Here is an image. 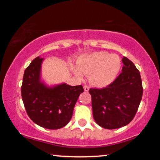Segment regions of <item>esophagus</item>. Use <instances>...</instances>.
I'll return each mask as SVG.
<instances>
[{"label":"esophagus","mask_w":160,"mask_h":160,"mask_svg":"<svg viewBox=\"0 0 160 160\" xmlns=\"http://www.w3.org/2000/svg\"><path fill=\"white\" fill-rule=\"evenodd\" d=\"M84 89L85 92H88L89 89V87L87 86V85H84Z\"/></svg>","instance_id":"obj_1"}]
</instances>
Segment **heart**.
Listing matches in <instances>:
<instances>
[{
    "instance_id": "obj_1",
    "label": "heart",
    "mask_w": 160,
    "mask_h": 160,
    "mask_svg": "<svg viewBox=\"0 0 160 160\" xmlns=\"http://www.w3.org/2000/svg\"><path fill=\"white\" fill-rule=\"evenodd\" d=\"M77 67L71 65L73 73L82 78V74L89 76V82L98 87L111 84L117 77L122 63L119 57L108 52H97L84 54L77 60Z\"/></svg>"
}]
</instances>
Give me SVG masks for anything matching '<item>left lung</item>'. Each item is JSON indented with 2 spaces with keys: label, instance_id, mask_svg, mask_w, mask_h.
<instances>
[{
  "label": "left lung",
  "instance_id": "1",
  "mask_svg": "<svg viewBox=\"0 0 160 160\" xmlns=\"http://www.w3.org/2000/svg\"><path fill=\"white\" fill-rule=\"evenodd\" d=\"M122 73L102 89H89L93 117L105 129H117L135 117L143 95L140 72L126 57L122 58Z\"/></svg>",
  "mask_w": 160,
  "mask_h": 160
}]
</instances>
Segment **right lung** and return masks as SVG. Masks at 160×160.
<instances>
[{
    "label": "right lung",
    "mask_w": 160,
    "mask_h": 160,
    "mask_svg": "<svg viewBox=\"0 0 160 160\" xmlns=\"http://www.w3.org/2000/svg\"><path fill=\"white\" fill-rule=\"evenodd\" d=\"M43 59L37 57L24 73L21 87L26 112L34 123L50 130L62 128L71 120L82 85L61 84L49 87L41 81Z\"/></svg>",
    "instance_id": "1"
}]
</instances>
